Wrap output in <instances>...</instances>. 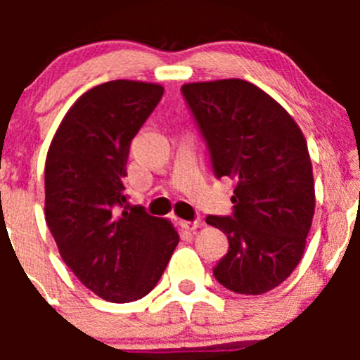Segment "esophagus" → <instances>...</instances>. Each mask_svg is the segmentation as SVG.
Returning <instances> with one entry per match:
<instances>
[{"label":"esophagus","instance_id":"esophagus-1","mask_svg":"<svg viewBox=\"0 0 360 360\" xmlns=\"http://www.w3.org/2000/svg\"><path fill=\"white\" fill-rule=\"evenodd\" d=\"M181 226L188 231H195L197 228H200V221L193 219V221H181Z\"/></svg>","mask_w":360,"mask_h":360}]
</instances>
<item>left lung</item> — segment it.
Listing matches in <instances>:
<instances>
[{"instance_id": "obj_1", "label": "left lung", "mask_w": 360, "mask_h": 360, "mask_svg": "<svg viewBox=\"0 0 360 360\" xmlns=\"http://www.w3.org/2000/svg\"><path fill=\"white\" fill-rule=\"evenodd\" d=\"M181 94L214 176L237 183L230 216L205 217L230 244L214 277L238 294L271 291L301 261L311 226L315 190L307 141L277 101L244 79L188 83Z\"/></svg>"}]
</instances>
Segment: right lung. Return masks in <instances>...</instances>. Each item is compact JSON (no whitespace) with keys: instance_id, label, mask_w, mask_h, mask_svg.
I'll return each mask as SVG.
<instances>
[{"instance_id":"obj_1","label":"right lung","mask_w":360,"mask_h":360,"mask_svg":"<svg viewBox=\"0 0 360 360\" xmlns=\"http://www.w3.org/2000/svg\"><path fill=\"white\" fill-rule=\"evenodd\" d=\"M163 96L155 83L115 79L83 94L45 163V217L69 270L112 303L157 285L179 242L172 224L125 195L130 141Z\"/></svg>"}]
</instances>
